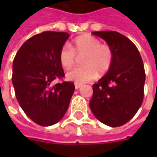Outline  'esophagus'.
I'll list each match as a JSON object with an SVG mask.
<instances>
[{
  "mask_svg": "<svg viewBox=\"0 0 157 157\" xmlns=\"http://www.w3.org/2000/svg\"><path fill=\"white\" fill-rule=\"evenodd\" d=\"M82 86L81 83H75V88L76 89H78Z\"/></svg>",
  "mask_w": 157,
  "mask_h": 157,
  "instance_id": "obj_1",
  "label": "esophagus"
}]
</instances>
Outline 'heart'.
<instances>
[{
  "label": "heart",
  "instance_id": "b5f03b06",
  "mask_svg": "<svg viewBox=\"0 0 157 157\" xmlns=\"http://www.w3.org/2000/svg\"><path fill=\"white\" fill-rule=\"evenodd\" d=\"M75 55H83L80 67H76L66 73L68 80L86 83L98 76L106 73L112 66L113 53L111 47L102 44L98 38L84 34L71 41L70 47L64 45L58 54V60L63 69H70L75 63Z\"/></svg>",
  "mask_w": 157,
  "mask_h": 157
}]
</instances>
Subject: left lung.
Returning <instances> with one entry per match:
<instances>
[{"label": "left lung", "instance_id": "left-lung-1", "mask_svg": "<svg viewBox=\"0 0 157 157\" xmlns=\"http://www.w3.org/2000/svg\"><path fill=\"white\" fill-rule=\"evenodd\" d=\"M113 53L110 70L93 86L90 108L100 122L120 127L135 116L144 95L145 71L138 49L116 31H94Z\"/></svg>", "mask_w": 157, "mask_h": 157}]
</instances>
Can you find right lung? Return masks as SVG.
<instances>
[{
	"mask_svg": "<svg viewBox=\"0 0 157 157\" xmlns=\"http://www.w3.org/2000/svg\"><path fill=\"white\" fill-rule=\"evenodd\" d=\"M70 35L45 31L28 39L13 61L12 83L23 112L35 123L48 127L58 122L69 107L75 86L52 85L64 77L58 54Z\"/></svg>",
	"mask_w": 157,
	"mask_h": 157,
	"instance_id": "add662e5",
	"label": "right lung"
}]
</instances>
